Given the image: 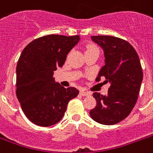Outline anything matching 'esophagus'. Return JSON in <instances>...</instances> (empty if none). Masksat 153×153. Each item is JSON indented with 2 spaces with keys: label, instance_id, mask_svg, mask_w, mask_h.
I'll list each match as a JSON object with an SVG mask.
<instances>
[{
  "label": "esophagus",
  "instance_id": "1",
  "mask_svg": "<svg viewBox=\"0 0 153 153\" xmlns=\"http://www.w3.org/2000/svg\"><path fill=\"white\" fill-rule=\"evenodd\" d=\"M79 94H80L82 96H88V95H90V93L84 91H80Z\"/></svg>",
  "mask_w": 153,
  "mask_h": 153
}]
</instances>
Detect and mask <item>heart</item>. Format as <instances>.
<instances>
[{
    "label": "heart",
    "instance_id": "1",
    "mask_svg": "<svg viewBox=\"0 0 153 153\" xmlns=\"http://www.w3.org/2000/svg\"><path fill=\"white\" fill-rule=\"evenodd\" d=\"M85 50H86V53H87V52H91V51H99V48L97 47V45H95V44H93V43H89V44H87V45H86Z\"/></svg>",
    "mask_w": 153,
    "mask_h": 153
}]
</instances>
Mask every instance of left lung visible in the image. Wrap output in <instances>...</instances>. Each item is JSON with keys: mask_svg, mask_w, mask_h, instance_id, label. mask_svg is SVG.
Returning <instances> with one entry per match:
<instances>
[{"mask_svg": "<svg viewBox=\"0 0 153 153\" xmlns=\"http://www.w3.org/2000/svg\"><path fill=\"white\" fill-rule=\"evenodd\" d=\"M91 38L105 55L106 64L96 81L104 77L111 86L106 95L93 94L96 106L90 111V115L97 123L112 125L128 117L136 105L143 79L141 64L136 50L127 41L105 35Z\"/></svg>", "mask_w": 153, "mask_h": 153, "instance_id": "8db88e82", "label": "left lung"}]
</instances>
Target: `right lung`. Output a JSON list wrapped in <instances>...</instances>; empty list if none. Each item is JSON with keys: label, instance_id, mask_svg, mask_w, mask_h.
<instances>
[{"label": "right lung", "instance_id": "add662e5", "mask_svg": "<svg viewBox=\"0 0 153 153\" xmlns=\"http://www.w3.org/2000/svg\"><path fill=\"white\" fill-rule=\"evenodd\" d=\"M79 38V35H45L32 41L22 52L16 95L23 112L36 125L49 127L61 120L68 102L79 94L74 87L55 83L53 75Z\"/></svg>", "mask_w": 153, "mask_h": 153}]
</instances>
